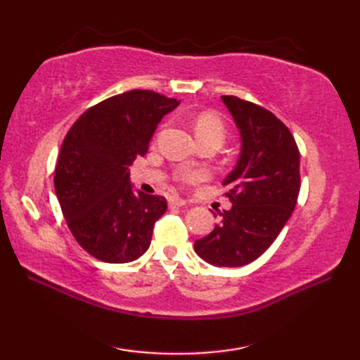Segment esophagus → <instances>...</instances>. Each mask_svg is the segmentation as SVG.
I'll use <instances>...</instances> for the list:
<instances>
[{"label": "esophagus", "mask_w": 360, "mask_h": 360, "mask_svg": "<svg viewBox=\"0 0 360 360\" xmlns=\"http://www.w3.org/2000/svg\"><path fill=\"white\" fill-rule=\"evenodd\" d=\"M187 202L182 200V198H172L170 201H168V205H170L172 209H176V207H184Z\"/></svg>", "instance_id": "esophagus-1"}]
</instances>
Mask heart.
Wrapping results in <instances>:
<instances>
[{"label":"heart","mask_w":360,"mask_h":360,"mask_svg":"<svg viewBox=\"0 0 360 360\" xmlns=\"http://www.w3.org/2000/svg\"><path fill=\"white\" fill-rule=\"evenodd\" d=\"M195 133L196 137L200 136H219L224 137V125L223 120H221L217 114L213 112H201L200 116L195 119ZM204 178V174L201 172H182L181 173V179L184 182H198Z\"/></svg>","instance_id":"b5f03b06"}]
</instances>
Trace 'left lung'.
<instances>
[{"label": "left lung", "mask_w": 360, "mask_h": 360, "mask_svg": "<svg viewBox=\"0 0 360 360\" xmlns=\"http://www.w3.org/2000/svg\"><path fill=\"white\" fill-rule=\"evenodd\" d=\"M240 134V155L223 186L232 209L219 212L213 232L195 252L218 267H240L269 249L295 209L300 192V153L281 120L262 106L223 96Z\"/></svg>", "instance_id": "obj_1"}]
</instances>
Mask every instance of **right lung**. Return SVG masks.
I'll return each mask as SVG.
<instances>
[{
	"mask_svg": "<svg viewBox=\"0 0 360 360\" xmlns=\"http://www.w3.org/2000/svg\"><path fill=\"white\" fill-rule=\"evenodd\" d=\"M181 101L133 89L85 111L60 150L53 187L68 227L89 255L129 263L151 243L164 196L134 190L129 165L145 156L158 124Z\"/></svg>",
	"mask_w": 360,
	"mask_h": 360,
	"instance_id": "right-lung-1",
	"label": "right lung"
}]
</instances>
